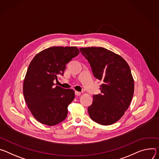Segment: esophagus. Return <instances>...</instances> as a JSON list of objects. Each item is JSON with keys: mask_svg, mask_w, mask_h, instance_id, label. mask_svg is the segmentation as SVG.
<instances>
[{"mask_svg": "<svg viewBox=\"0 0 159 159\" xmlns=\"http://www.w3.org/2000/svg\"><path fill=\"white\" fill-rule=\"evenodd\" d=\"M81 94V93L80 92H78V91H75V95L77 96H80Z\"/></svg>", "mask_w": 159, "mask_h": 159, "instance_id": "obj_1", "label": "esophagus"}]
</instances>
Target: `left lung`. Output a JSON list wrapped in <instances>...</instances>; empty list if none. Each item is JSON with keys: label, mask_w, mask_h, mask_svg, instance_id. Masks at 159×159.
I'll return each mask as SVG.
<instances>
[{"label": "left lung", "mask_w": 159, "mask_h": 159, "mask_svg": "<svg viewBox=\"0 0 159 159\" xmlns=\"http://www.w3.org/2000/svg\"><path fill=\"white\" fill-rule=\"evenodd\" d=\"M80 50L90 64L94 76L103 81L102 93L93 96V103L88 108L90 117L101 125H112L125 114L134 94L129 66L121 56L103 47Z\"/></svg>", "instance_id": "1"}]
</instances>
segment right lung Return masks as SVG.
I'll use <instances>...</instances> for the list:
<instances>
[{"mask_svg": "<svg viewBox=\"0 0 159 159\" xmlns=\"http://www.w3.org/2000/svg\"><path fill=\"white\" fill-rule=\"evenodd\" d=\"M80 53L76 47H52L34 57L23 82L27 107L42 124L54 126L67 115V107L75 98V91L56 86L54 81L63 76L66 64Z\"/></svg>", "mask_w": 159, "mask_h": 159, "instance_id": "right-lung-1", "label": "right lung"}]
</instances>
